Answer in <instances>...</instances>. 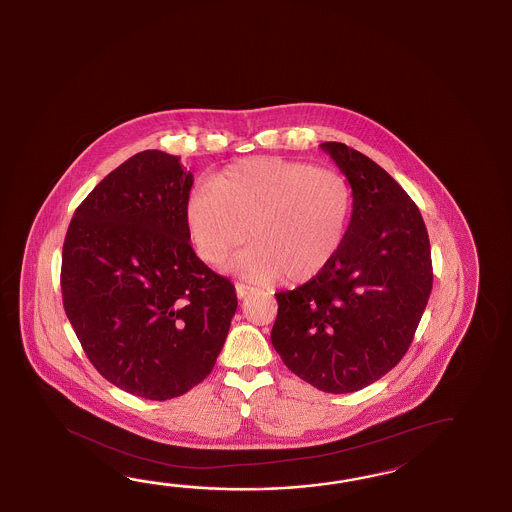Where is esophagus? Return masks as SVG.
<instances>
[{"label":"esophagus","mask_w":512,"mask_h":512,"mask_svg":"<svg viewBox=\"0 0 512 512\" xmlns=\"http://www.w3.org/2000/svg\"><path fill=\"white\" fill-rule=\"evenodd\" d=\"M254 292V289L252 287H249V285H243V283H236V294H238V298L240 300H243V298H247L249 294H252Z\"/></svg>","instance_id":"esophagus-1"}]
</instances>
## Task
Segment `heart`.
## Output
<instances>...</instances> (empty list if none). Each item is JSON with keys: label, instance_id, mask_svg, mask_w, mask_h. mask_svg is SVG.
Returning <instances> with one entry per match:
<instances>
[{"label": "heart", "instance_id": "obj_1", "mask_svg": "<svg viewBox=\"0 0 512 512\" xmlns=\"http://www.w3.org/2000/svg\"><path fill=\"white\" fill-rule=\"evenodd\" d=\"M354 212L345 174L305 161L247 158L198 185L183 209L196 254L216 265L240 247L229 269L260 283L316 278L340 252Z\"/></svg>", "mask_w": 512, "mask_h": 512}]
</instances>
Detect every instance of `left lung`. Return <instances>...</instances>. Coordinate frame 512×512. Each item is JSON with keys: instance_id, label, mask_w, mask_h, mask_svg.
Masks as SVG:
<instances>
[{"instance_id": "left-lung-1", "label": "left lung", "mask_w": 512, "mask_h": 512, "mask_svg": "<svg viewBox=\"0 0 512 512\" xmlns=\"http://www.w3.org/2000/svg\"><path fill=\"white\" fill-rule=\"evenodd\" d=\"M320 147L351 181V227L325 271L276 294L271 341L301 380L343 394L380 380L411 347L431 296V243L389 172L345 143Z\"/></svg>"}]
</instances>
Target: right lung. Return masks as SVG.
Segmentation results:
<instances>
[{"label":"right lung","instance_id":"obj_1","mask_svg":"<svg viewBox=\"0 0 512 512\" xmlns=\"http://www.w3.org/2000/svg\"><path fill=\"white\" fill-rule=\"evenodd\" d=\"M191 172L143 151L81 201L61 256L67 318L96 371L121 391L171 400L211 374L238 307L231 280L192 251Z\"/></svg>","mask_w":512,"mask_h":512}]
</instances>
